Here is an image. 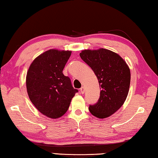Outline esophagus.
I'll use <instances>...</instances> for the list:
<instances>
[{"label":"esophagus","instance_id":"obj_1","mask_svg":"<svg viewBox=\"0 0 158 158\" xmlns=\"http://www.w3.org/2000/svg\"><path fill=\"white\" fill-rule=\"evenodd\" d=\"M80 92H81V94H84V93H85V88L81 87V89H80Z\"/></svg>","mask_w":158,"mask_h":158}]
</instances>
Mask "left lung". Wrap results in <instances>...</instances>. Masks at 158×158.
<instances>
[{"mask_svg":"<svg viewBox=\"0 0 158 158\" xmlns=\"http://www.w3.org/2000/svg\"><path fill=\"white\" fill-rule=\"evenodd\" d=\"M79 55L94 72L101 89L98 102L89 106L90 114L100 119L111 116L121 107L128 95L129 66L118 53L103 48L82 50Z\"/></svg>","mask_w":158,"mask_h":158,"instance_id":"8db88e82","label":"left lung"}]
</instances>
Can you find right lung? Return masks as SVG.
<instances>
[{"instance_id": "right-lung-1", "label": "right lung", "mask_w": 158, "mask_h": 158, "mask_svg": "<svg viewBox=\"0 0 158 158\" xmlns=\"http://www.w3.org/2000/svg\"><path fill=\"white\" fill-rule=\"evenodd\" d=\"M71 51L52 49L36 57L26 74V89L29 99L41 114L56 119L66 113L74 89L63 70Z\"/></svg>"}]
</instances>
